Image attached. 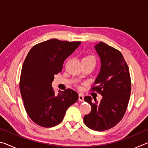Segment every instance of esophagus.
<instances>
[{
    "label": "esophagus",
    "mask_w": 148,
    "mask_h": 148,
    "mask_svg": "<svg viewBox=\"0 0 148 148\" xmlns=\"http://www.w3.org/2000/svg\"><path fill=\"white\" fill-rule=\"evenodd\" d=\"M78 100H79V101H80V102H84V96L82 94H79V95Z\"/></svg>",
    "instance_id": "obj_1"
}]
</instances>
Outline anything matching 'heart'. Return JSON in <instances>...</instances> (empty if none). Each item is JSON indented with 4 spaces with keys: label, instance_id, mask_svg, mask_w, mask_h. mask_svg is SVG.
Listing matches in <instances>:
<instances>
[{
    "label": "heart",
    "instance_id": "1",
    "mask_svg": "<svg viewBox=\"0 0 148 148\" xmlns=\"http://www.w3.org/2000/svg\"><path fill=\"white\" fill-rule=\"evenodd\" d=\"M95 61V57L92 56H86L85 57H84L83 59H82V61Z\"/></svg>",
    "mask_w": 148,
    "mask_h": 148
}]
</instances>
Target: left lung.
<instances>
[{"label":"left lung","instance_id":"8db88e82","mask_svg":"<svg viewBox=\"0 0 148 148\" xmlns=\"http://www.w3.org/2000/svg\"><path fill=\"white\" fill-rule=\"evenodd\" d=\"M101 59V69L92 89L102 96L98 102L91 97L84 98L91 111L84 117V123L94 131H103L112 128L121 121L126 111L131 91L128 66L118 50L100 42L95 46Z\"/></svg>","mask_w":148,"mask_h":148}]
</instances>
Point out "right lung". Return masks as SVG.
I'll return each instance as SVG.
<instances>
[{
	"label": "right lung",
	"instance_id": "1",
	"mask_svg": "<svg viewBox=\"0 0 148 148\" xmlns=\"http://www.w3.org/2000/svg\"><path fill=\"white\" fill-rule=\"evenodd\" d=\"M80 44L49 40L32 47L25 60L20 91L27 114L40 126L52 127L59 124L68 108L77 101L78 95L71 89L55 94L51 84L55 75L61 72L64 60Z\"/></svg>",
	"mask_w": 148,
	"mask_h": 148
}]
</instances>
